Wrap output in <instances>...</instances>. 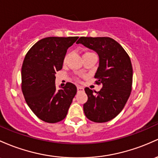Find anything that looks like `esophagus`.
I'll return each instance as SVG.
<instances>
[{
  "label": "esophagus",
  "mask_w": 158,
  "mask_h": 158,
  "mask_svg": "<svg viewBox=\"0 0 158 158\" xmlns=\"http://www.w3.org/2000/svg\"><path fill=\"white\" fill-rule=\"evenodd\" d=\"M77 91H78V92L83 91H84V88H83L82 86H77Z\"/></svg>",
  "instance_id": "obj_1"
}]
</instances>
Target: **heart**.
Returning <instances> with one entry per match:
<instances>
[{
	"mask_svg": "<svg viewBox=\"0 0 158 158\" xmlns=\"http://www.w3.org/2000/svg\"><path fill=\"white\" fill-rule=\"evenodd\" d=\"M90 54H93V53H91V52H85L84 54V55H83V56H84V55H90ZM67 58H68V55H66L65 56H64V60H63V62H64V64H65L66 62H67Z\"/></svg>",
	"mask_w": 158,
	"mask_h": 158,
	"instance_id": "1",
	"label": "heart"
}]
</instances>
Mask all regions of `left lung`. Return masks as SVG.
Returning a JSON list of instances; mask_svg holds the SVG:
<instances>
[{
    "label": "left lung",
    "instance_id": "1",
    "mask_svg": "<svg viewBox=\"0 0 158 158\" xmlns=\"http://www.w3.org/2000/svg\"><path fill=\"white\" fill-rule=\"evenodd\" d=\"M98 54L99 67L94 78L102 84L100 91L85 88L88 101L83 105L85 115L97 123L106 122L124 109L132 90L133 68L129 55L110 37H81L76 42Z\"/></svg>",
    "mask_w": 158,
    "mask_h": 158
}]
</instances>
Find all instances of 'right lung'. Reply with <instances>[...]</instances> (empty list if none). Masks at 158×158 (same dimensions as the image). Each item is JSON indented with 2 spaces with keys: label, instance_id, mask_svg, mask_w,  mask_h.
<instances>
[{
  "label": "right lung",
  "instance_id": "obj_1",
  "mask_svg": "<svg viewBox=\"0 0 158 158\" xmlns=\"http://www.w3.org/2000/svg\"><path fill=\"white\" fill-rule=\"evenodd\" d=\"M78 37L43 38L26 54L22 67V91L25 101L40 119L57 123L65 118L77 88L67 82L56 89L55 74L63 67L67 50Z\"/></svg>",
  "mask_w": 158,
  "mask_h": 158
}]
</instances>
